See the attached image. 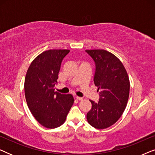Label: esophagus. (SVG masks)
I'll use <instances>...</instances> for the list:
<instances>
[{
  "mask_svg": "<svg viewBox=\"0 0 155 155\" xmlns=\"http://www.w3.org/2000/svg\"><path fill=\"white\" fill-rule=\"evenodd\" d=\"M76 99H78V100H79V101H81V100H82V97H78V96H76Z\"/></svg>",
  "mask_w": 155,
  "mask_h": 155,
  "instance_id": "34e87169",
  "label": "esophagus"
}]
</instances>
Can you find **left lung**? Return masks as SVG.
Listing matches in <instances>:
<instances>
[{
	"mask_svg": "<svg viewBox=\"0 0 155 155\" xmlns=\"http://www.w3.org/2000/svg\"><path fill=\"white\" fill-rule=\"evenodd\" d=\"M96 65L94 82L99 94L98 102L90 100L92 109L87 114L89 124L97 129L114 125L122 116L130 92V81L125 67L111 53L103 49L86 50Z\"/></svg>",
	"mask_w": 155,
	"mask_h": 155,
	"instance_id": "obj_1",
	"label": "left lung"
}]
</instances>
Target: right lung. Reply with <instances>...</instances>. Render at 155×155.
<instances>
[{"mask_svg": "<svg viewBox=\"0 0 155 155\" xmlns=\"http://www.w3.org/2000/svg\"><path fill=\"white\" fill-rule=\"evenodd\" d=\"M68 49L42 52L31 63L25 80V95L34 117L41 126L56 128L64 124L74 102L71 94L55 92L63 59Z\"/></svg>", "mask_w": 155, "mask_h": 155, "instance_id": "right-lung-1", "label": "right lung"}]
</instances>
